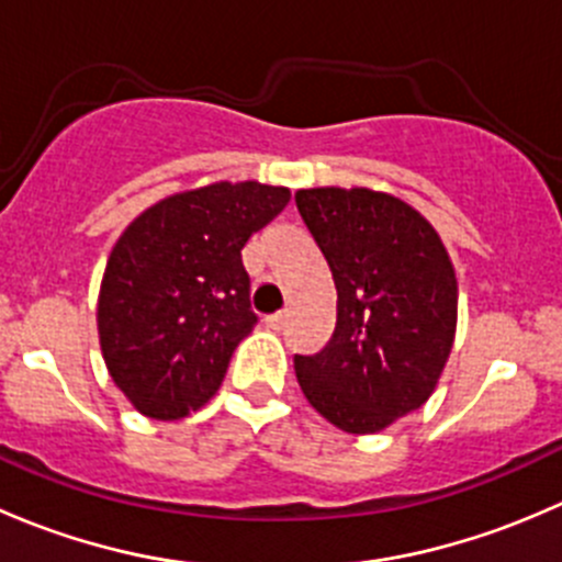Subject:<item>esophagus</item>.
<instances>
[{"label": "esophagus", "instance_id": "obj_1", "mask_svg": "<svg viewBox=\"0 0 562 562\" xmlns=\"http://www.w3.org/2000/svg\"><path fill=\"white\" fill-rule=\"evenodd\" d=\"M285 321H288L285 310H282V313H274V315H266V326L274 328V331H280V328L285 326Z\"/></svg>", "mask_w": 562, "mask_h": 562}]
</instances>
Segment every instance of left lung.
Instances as JSON below:
<instances>
[{"mask_svg": "<svg viewBox=\"0 0 562 562\" xmlns=\"http://www.w3.org/2000/svg\"><path fill=\"white\" fill-rule=\"evenodd\" d=\"M296 206L337 288L326 348L296 356V381L326 422L372 435L418 411L457 334V274L438 231L367 187H313Z\"/></svg>", "mask_w": 562, "mask_h": 562, "instance_id": "left-lung-1", "label": "left lung"}]
</instances>
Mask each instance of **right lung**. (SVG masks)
I'll use <instances>...</instances> for the list:
<instances>
[{
  "label": "right lung",
  "mask_w": 562,
  "mask_h": 562,
  "mask_svg": "<svg viewBox=\"0 0 562 562\" xmlns=\"http://www.w3.org/2000/svg\"><path fill=\"white\" fill-rule=\"evenodd\" d=\"M288 201V187L214 181L162 198L124 228L100 282L98 334L108 375L135 411L176 422L217 394L258 323L241 249Z\"/></svg>",
  "instance_id": "obj_1"
}]
</instances>
